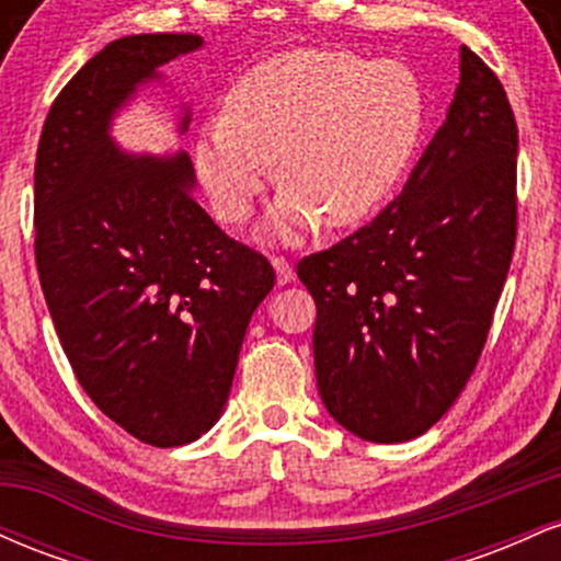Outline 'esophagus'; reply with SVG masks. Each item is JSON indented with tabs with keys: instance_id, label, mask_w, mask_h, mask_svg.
<instances>
[{
	"instance_id": "1",
	"label": "esophagus",
	"mask_w": 561,
	"mask_h": 561,
	"mask_svg": "<svg viewBox=\"0 0 561 561\" xmlns=\"http://www.w3.org/2000/svg\"><path fill=\"white\" fill-rule=\"evenodd\" d=\"M272 266H274V272H276V282H279V285H289V282L295 279L293 263H289L287 259H282V255H274V259H272Z\"/></svg>"
}]
</instances>
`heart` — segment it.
<instances>
[{"label":"heart","mask_w":561,"mask_h":561,"mask_svg":"<svg viewBox=\"0 0 561 561\" xmlns=\"http://www.w3.org/2000/svg\"><path fill=\"white\" fill-rule=\"evenodd\" d=\"M427 124V92L405 62L306 47L237 79L224 115L199 126L195 169L216 216L242 224L276 176L268 229L295 240L324 218L362 224L392 195Z\"/></svg>","instance_id":"obj_1"}]
</instances>
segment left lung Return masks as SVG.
Here are the masks:
<instances>
[{"label":"left lung","mask_w":561,"mask_h":561,"mask_svg":"<svg viewBox=\"0 0 561 561\" xmlns=\"http://www.w3.org/2000/svg\"><path fill=\"white\" fill-rule=\"evenodd\" d=\"M446 124L375 221L298 263L317 302L313 364L332 420L371 443L427 433L491 330L517 237V121L461 47Z\"/></svg>","instance_id":"8db88e82"}]
</instances>
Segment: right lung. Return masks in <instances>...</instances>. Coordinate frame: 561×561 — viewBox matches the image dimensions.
<instances>
[{
  "label": "right lung",
  "instance_id": "add662e5",
  "mask_svg": "<svg viewBox=\"0 0 561 561\" xmlns=\"http://www.w3.org/2000/svg\"><path fill=\"white\" fill-rule=\"evenodd\" d=\"M195 34L107 44L49 107L36 150V268L57 337L96 409L141 443L184 446L227 403L272 263L192 197L195 169L115 145V113ZM190 126V111L179 131Z\"/></svg>",
  "mask_w": 561,
  "mask_h": 561
}]
</instances>
